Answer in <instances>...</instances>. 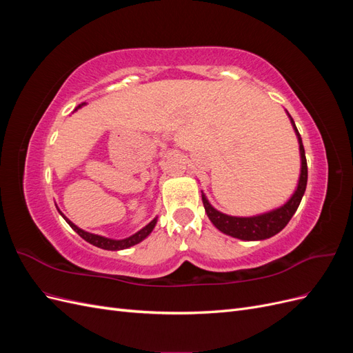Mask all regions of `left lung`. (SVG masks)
Masks as SVG:
<instances>
[{
	"label": "left lung",
	"mask_w": 353,
	"mask_h": 353,
	"mask_svg": "<svg viewBox=\"0 0 353 353\" xmlns=\"http://www.w3.org/2000/svg\"><path fill=\"white\" fill-rule=\"evenodd\" d=\"M285 113L288 116V119H290V123L297 137L299 154H301V175H299L294 193L284 203V205L275 208L272 210L258 213V215H252V216H232L213 208L210 205V201L208 200L206 194L201 191L203 206H205L208 218L210 219L213 225H215L221 232L227 234V236L240 239L244 241H261V240L270 239L275 236V234H279L287 225L288 221L292 219L294 212L297 210L299 205H301V200L305 194L306 183H307L306 156H305V148H303L301 134L297 131L293 117L287 110Z\"/></svg>",
	"instance_id": "1"
}]
</instances>
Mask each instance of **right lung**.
Returning <instances> with one entry per match:
<instances>
[{
	"label": "right lung",
	"mask_w": 353,
	"mask_h": 353,
	"mask_svg": "<svg viewBox=\"0 0 353 353\" xmlns=\"http://www.w3.org/2000/svg\"><path fill=\"white\" fill-rule=\"evenodd\" d=\"M85 104H87V103L79 104L74 110L81 109L82 105H85ZM57 210H59L60 215L63 216V219H65L69 223V225L72 227V230L74 232H78L85 241H88V243H91L94 245H97V248L104 249V250H123V249L132 248V245L141 243L144 239H147L148 236H150V232L153 231V228L156 227V223H157V216H156L152 222H148L144 228H141L140 231H137L135 234H132V236L126 237V239H122V240H114V239H109V237H104V236H99V234H92V232H88V231H83L78 225H74V223L69 218H66L65 215H63L61 210L59 208H57Z\"/></svg>",
	"instance_id": "obj_1"
}]
</instances>
